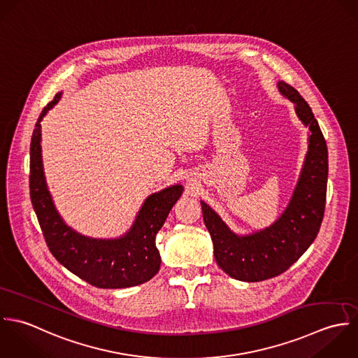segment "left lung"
<instances>
[{"label": "left lung", "mask_w": 358, "mask_h": 358, "mask_svg": "<svg viewBox=\"0 0 358 358\" xmlns=\"http://www.w3.org/2000/svg\"><path fill=\"white\" fill-rule=\"evenodd\" d=\"M278 90L296 105L299 119L310 129L308 152L293 198L281 218L249 236H236L221 218L201 202L218 267L229 277L259 282L274 278L296 263L314 242L325 210L328 148L318 122L303 96L285 81Z\"/></svg>", "instance_id": "1"}]
</instances>
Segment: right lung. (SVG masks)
Wrapping results in <instances>:
<instances>
[{
    "mask_svg": "<svg viewBox=\"0 0 358 358\" xmlns=\"http://www.w3.org/2000/svg\"><path fill=\"white\" fill-rule=\"evenodd\" d=\"M59 96L57 94L43 109L30 143V199L47 246L62 266L92 286L117 289L141 285L160 268L155 236L181 196L182 187L174 185L149 196L130 232L120 239H90L76 234L54 208L41 162L40 120Z\"/></svg>",
    "mask_w": 358,
    "mask_h": 358,
    "instance_id": "1",
    "label": "right lung"
}]
</instances>
